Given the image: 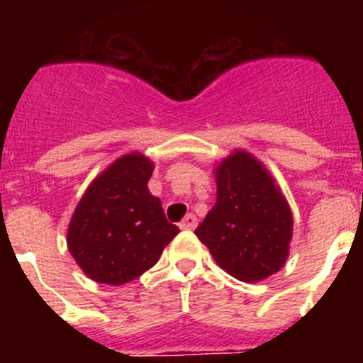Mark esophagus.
Here are the masks:
<instances>
[{
    "label": "esophagus",
    "mask_w": 363,
    "mask_h": 363,
    "mask_svg": "<svg viewBox=\"0 0 363 363\" xmlns=\"http://www.w3.org/2000/svg\"><path fill=\"white\" fill-rule=\"evenodd\" d=\"M198 225V218L194 214H187L184 220L179 221V229H185V230H192L196 229Z\"/></svg>",
    "instance_id": "34e87169"
}]
</instances>
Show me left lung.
Listing matches in <instances>:
<instances>
[{
  "mask_svg": "<svg viewBox=\"0 0 363 363\" xmlns=\"http://www.w3.org/2000/svg\"><path fill=\"white\" fill-rule=\"evenodd\" d=\"M214 174L216 203L194 233L230 277L265 280L289 256V203L267 169L245 150L229 154Z\"/></svg>",
  "mask_w": 363,
  "mask_h": 363,
  "instance_id": "obj_1",
  "label": "left lung"
}]
</instances>
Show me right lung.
<instances>
[{"instance_id":"obj_1","label":"right lung","mask_w":363,"mask_h":363,"mask_svg":"<svg viewBox=\"0 0 363 363\" xmlns=\"http://www.w3.org/2000/svg\"><path fill=\"white\" fill-rule=\"evenodd\" d=\"M154 163L125 154L94 178L70 218L67 245L86 277L123 285L142 277L179 229L169 223L160 198L149 192Z\"/></svg>"}]
</instances>
